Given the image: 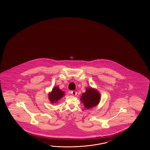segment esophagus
Masks as SVG:
<instances>
[{
    "instance_id": "esophagus-1",
    "label": "esophagus",
    "mask_w": 150,
    "mask_h": 150,
    "mask_svg": "<svg viewBox=\"0 0 150 150\" xmlns=\"http://www.w3.org/2000/svg\"><path fill=\"white\" fill-rule=\"evenodd\" d=\"M71 95H72L73 96H75V95H77V92H76V91H71Z\"/></svg>"
}]
</instances>
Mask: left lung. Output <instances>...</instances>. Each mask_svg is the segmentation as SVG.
<instances>
[{
  "mask_svg": "<svg viewBox=\"0 0 150 150\" xmlns=\"http://www.w3.org/2000/svg\"><path fill=\"white\" fill-rule=\"evenodd\" d=\"M80 100L84 107L89 109L98 104L100 100V95L95 89L88 87L86 88V92L82 93Z\"/></svg>",
  "mask_w": 150,
  "mask_h": 150,
  "instance_id": "left-lung-1",
  "label": "left lung"
}]
</instances>
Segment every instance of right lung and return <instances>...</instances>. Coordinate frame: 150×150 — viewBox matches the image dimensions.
Masks as SVG:
<instances>
[{
	"instance_id": "1",
	"label": "right lung",
	"mask_w": 150,
	"mask_h": 150,
	"mask_svg": "<svg viewBox=\"0 0 150 150\" xmlns=\"http://www.w3.org/2000/svg\"><path fill=\"white\" fill-rule=\"evenodd\" d=\"M64 96V92L59 89L58 86L54 87L49 94V98L52 103H57Z\"/></svg>"
}]
</instances>
